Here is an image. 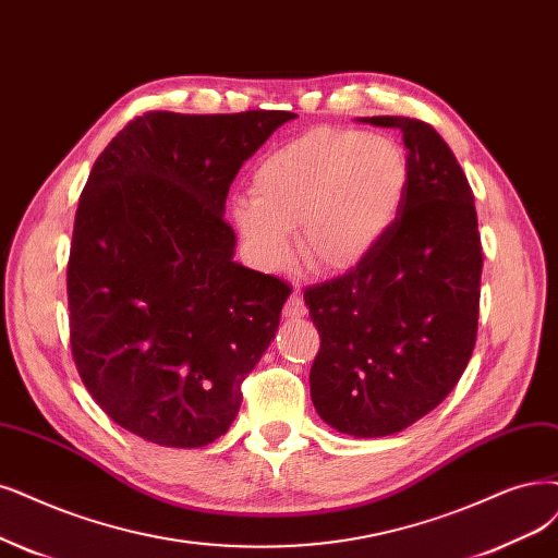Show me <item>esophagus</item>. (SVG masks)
<instances>
[{"instance_id": "obj_1", "label": "esophagus", "mask_w": 558, "mask_h": 558, "mask_svg": "<svg viewBox=\"0 0 558 558\" xmlns=\"http://www.w3.org/2000/svg\"><path fill=\"white\" fill-rule=\"evenodd\" d=\"M282 315H284V317H292V319L305 315V303H303L301 290H294V292L290 294V299H287V303H284V307H282Z\"/></svg>"}]
</instances>
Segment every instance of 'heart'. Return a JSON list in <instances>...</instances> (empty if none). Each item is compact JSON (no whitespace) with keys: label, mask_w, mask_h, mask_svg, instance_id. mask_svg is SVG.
Here are the masks:
<instances>
[{"label":"heart","mask_w":558,"mask_h":558,"mask_svg":"<svg viewBox=\"0 0 558 558\" xmlns=\"http://www.w3.org/2000/svg\"><path fill=\"white\" fill-rule=\"evenodd\" d=\"M407 179V156L393 137L317 129L257 165L253 199H236L232 216L262 266L290 262V230H299L303 259L338 274L363 262L390 230Z\"/></svg>","instance_id":"1"}]
</instances>
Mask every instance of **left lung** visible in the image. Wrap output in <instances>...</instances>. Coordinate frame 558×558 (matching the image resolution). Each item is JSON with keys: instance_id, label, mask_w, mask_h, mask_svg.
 <instances>
[{"instance_id": "obj_1", "label": "left lung", "mask_w": 558, "mask_h": 558, "mask_svg": "<svg viewBox=\"0 0 558 558\" xmlns=\"http://www.w3.org/2000/svg\"><path fill=\"white\" fill-rule=\"evenodd\" d=\"M361 121L402 133L400 214L363 262L303 299L319 331L317 414L367 439L414 425L460 381L478 336L483 245L471 185L444 137L414 117Z\"/></svg>"}]
</instances>
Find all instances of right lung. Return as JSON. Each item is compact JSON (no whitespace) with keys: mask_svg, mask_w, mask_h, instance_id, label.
I'll return each instance as SVG.
<instances>
[{"mask_svg":"<svg viewBox=\"0 0 558 558\" xmlns=\"http://www.w3.org/2000/svg\"><path fill=\"white\" fill-rule=\"evenodd\" d=\"M284 110L129 121L82 189L66 266L82 384L133 435L199 448L225 435L290 287L236 262L230 185Z\"/></svg>","mask_w":558,"mask_h":558,"instance_id":"1","label":"right lung"}]
</instances>
